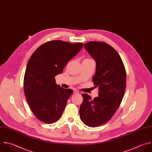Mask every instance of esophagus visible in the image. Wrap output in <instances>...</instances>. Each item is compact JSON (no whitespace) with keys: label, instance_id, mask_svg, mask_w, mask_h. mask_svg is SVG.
<instances>
[{"label":"esophagus","instance_id":"34e87169","mask_svg":"<svg viewBox=\"0 0 152 152\" xmlns=\"http://www.w3.org/2000/svg\"><path fill=\"white\" fill-rule=\"evenodd\" d=\"M73 92H74V94H79L80 93V91L78 90H74Z\"/></svg>","mask_w":152,"mask_h":152}]
</instances>
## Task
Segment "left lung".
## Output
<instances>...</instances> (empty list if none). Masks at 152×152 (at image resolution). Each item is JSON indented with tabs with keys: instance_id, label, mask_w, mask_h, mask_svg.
I'll list each match as a JSON object with an SVG mask.
<instances>
[{
	"instance_id": "left-lung-1",
	"label": "left lung",
	"mask_w": 152,
	"mask_h": 152,
	"mask_svg": "<svg viewBox=\"0 0 152 152\" xmlns=\"http://www.w3.org/2000/svg\"><path fill=\"white\" fill-rule=\"evenodd\" d=\"M84 48L96 62L92 80L99 91L93 99L82 94L80 116L85 125L97 127L107 123L120 106L126 87V71L119 55L108 44L90 42Z\"/></svg>"
}]
</instances>
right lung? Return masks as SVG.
<instances>
[{"label": "right lung", "instance_id": "add662e5", "mask_svg": "<svg viewBox=\"0 0 152 152\" xmlns=\"http://www.w3.org/2000/svg\"><path fill=\"white\" fill-rule=\"evenodd\" d=\"M82 43H70L62 40L48 42L31 56L25 72L24 90L33 114L46 124L57 122L73 93L61 87L55 77L81 49Z\"/></svg>", "mask_w": 152, "mask_h": 152}]
</instances>
